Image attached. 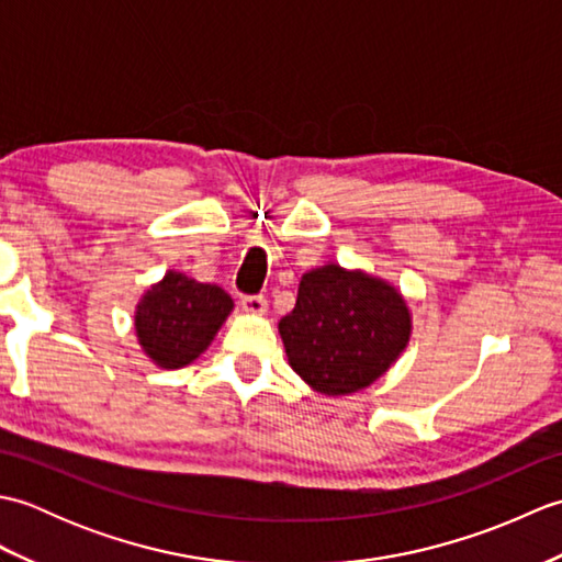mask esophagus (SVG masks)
<instances>
[{"label":"esophagus","mask_w":562,"mask_h":562,"mask_svg":"<svg viewBox=\"0 0 562 562\" xmlns=\"http://www.w3.org/2000/svg\"><path fill=\"white\" fill-rule=\"evenodd\" d=\"M241 304H244V308H246L248 314H258V316H262V314L268 312V300H266V296H260V294L244 296Z\"/></svg>","instance_id":"esophagus-1"}]
</instances>
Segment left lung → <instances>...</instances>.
Segmentation results:
<instances>
[{"instance_id": "8db88e82", "label": "left lung", "mask_w": 562, "mask_h": 562, "mask_svg": "<svg viewBox=\"0 0 562 562\" xmlns=\"http://www.w3.org/2000/svg\"><path fill=\"white\" fill-rule=\"evenodd\" d=\"M278 330L290 367L308 386L348 396L389 372L411 340L413 318L391 282L328 262L302 274Z\"/></svg>"}]
</instances>
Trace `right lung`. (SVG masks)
I'll return each mask as SVG.
<instances>
[{"mask_svg": "<svg viewBox=\"0 0 562 562\" xmlns=\"http://www.w3.org/2000/svg\"><path fill=\"white\" fill-rule=\"evenodd\" d=\"M232 308L234 300L217 284L169 270L137 302V342L157 367L181 369L210 348Z\"/></svg>", "mask_w": 562, "mask_h": 562, "instance_id": "right-lung-1", "label": "right lung"}]
</instances>
